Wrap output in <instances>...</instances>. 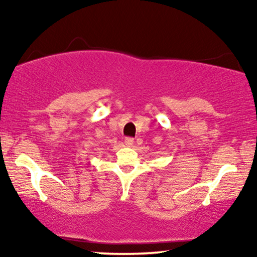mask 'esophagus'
Instances as JSON below:
<instances>
[{
	"label": "esophagus",
	"mask_w": 257,
	"mask_h": 257,
	"mask_svg": "<svg viewBox=\"0 0 257 257\" xmlns=\"http://www.w3.org/2000/svg\"><path fill=\"white\" fill-rule=\"evenodd\" d=\"M125 145L127 147H131L133 145V139L132 138H126L125 139Z\"/></svg>",
	"instance_id": "obj_1"
}]
</instances>
